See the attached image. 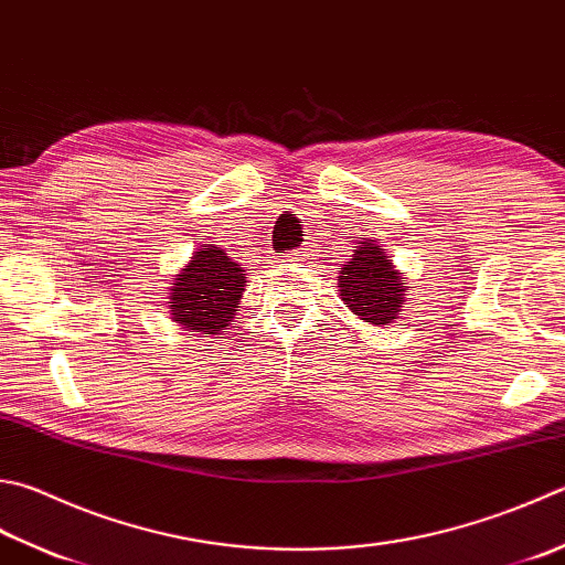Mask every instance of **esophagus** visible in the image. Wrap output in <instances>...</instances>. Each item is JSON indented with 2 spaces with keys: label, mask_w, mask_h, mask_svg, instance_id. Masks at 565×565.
I'll return each instance as SVG.
<instances>
[{
  "label": "esophagus",
  "mask_w": 565,
  "mask_h": 565,
  "mask_svg": "<svg viewBox=\"0 0 565 565\" xmlns=\"http://www.w3.org/2000/svg\"><path fill=\"white\" fill-rule=\"evenodd\" d=\"M312 248H297V250H290V253H285L282 255V263L285 265H290V263H307V260H312Z\"/></svg>",
  "instance_id": "34e87169"
}]
</instances>
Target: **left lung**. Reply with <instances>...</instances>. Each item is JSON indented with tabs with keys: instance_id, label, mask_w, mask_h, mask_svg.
Masks as SVG:
<instances>
[{
	"instance_id": "obj_1",
	"label": "left lung",
	"mask_w": 565,
	"mask_h": 565,
	"mask_svg": "<svg viewBox=\"0 0 565 565\" xmlns=\"http://www.w3.org/2000/svg\"><path fill=\"white\" fill-rule=\"evenodd\" d=\"M339 295L351 312L371 324H391L406 302V280L393 270L391 255L376 241L356 246L344 268H339Z\"/></svg>"
}]
</instances>
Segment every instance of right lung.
<instances>
[{
    "label": "right lung",
    "instance_id": "right-lung-1",
    "mask_svg": "<svg viewBox=\"0 0 565 565\" xmlns=\"http://www.w3.org/2000/svg\"><path fill=\"white\" fill-rule=\"evenodd\" d=\"M216 246H204L172 282L169 312L186 329L218 334L238 310L246 278Z\"/></svg>",
    "mask_w": 565,
    "mask_h": 565
}]
</instances>
